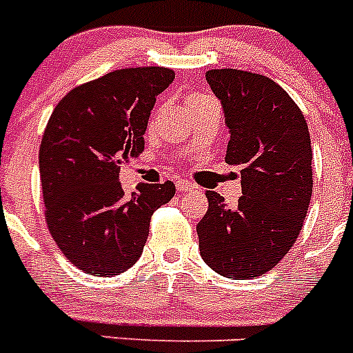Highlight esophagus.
Masks as SVG:
<instances>
[{
  "label": "esophagus",
  "instance_id": "obj_1",
  "mask_svg": "<svg viewBox=\"0 0 353 353\" xmlns=\"http://www.w3.org/2000/svg\"><path fill=\"white\" fill-rule=\"evenodd\" d=\"M176 189H179L180 192H191L194 191V185H192L191 182H187V180H176Z\"/></svg>",
  "mask_w": 353,
  "mask_h": 353
}]
</instances>
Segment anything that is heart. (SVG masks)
Returning <instances> with one entry per match:
<instances>
[{"label": "heart", "mask_w": 353, "mask_h": 353, "mask_svg": "<svg viewBox=\"0 0 353 353\" xmlns=\"http://www.w3.org/2000/svg\"><path fill=\"white\" fill-rule=\"evenodd\" d=\"M198 97H203V95H198V93H196V95H191V97H189V101H191V99H198Z\"/></svg>", "instance_id": "1"}]
</instances>
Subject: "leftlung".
Listing matches in <instances>:
<instances>
[{
	"label": "left lung",
	"instance_id": "1",
	"mask_svg": "<svg viewBox=\"0 0 353 353\" xmlns=\"http://www.w3.org/2000/svg\"><path fill=\"white\" fill-rule=\"evenodd\" d=\"M207 83L230 129L226 162L240 166L235 208L207 191L198 223L205 263L230 279H254L285 258L304 226L313 192L311 139L304 114L269 77L235 68L208 70Z\"/></svg>",
	"mask_w": 353,
	"mask_h": 353
}]
</instances>
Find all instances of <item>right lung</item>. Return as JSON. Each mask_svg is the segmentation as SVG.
Here are the masks:
<instances>
[{
    "mask_svg": "<svg viewBox=\"0 0 353 353\" xmlns=\"http://www.w3.org/2000/svg\"><path fill=\"white\" fill-rule=\"evenodd\" d=\"M164 67L121 68L58 102L40 145L49 232L72 265L90 276H118L141 256L150 219L174 196L173 182L139 183L127 196L120 164L145 150L159 93L173 83Z\"/></svg>",
    "mask_w": 353,
    "mask_h": 353,
    "instance_id": "add662e5",
    "label": "right lung"
}]
</instances>
